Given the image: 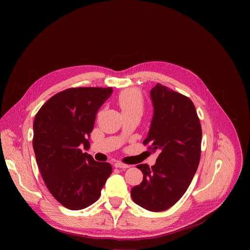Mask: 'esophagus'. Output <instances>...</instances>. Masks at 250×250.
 Returning <instances> with one entry per match:
<instances>
[{
	"label": "esophagus",
	"mask_w": 250,
	"mask_h": 250,
	"mask_svg": "<svg viewBox=\"0 0 250 250\" xmlns=\"http://www.w3.org/2000/svg\"><path fill=\"white\" fill-rule=\"evenodd\" d=\"M114 167L115 168H121V169H126L129 167V165H126V164H124V163H121V162H116L114 163Z\"/></svg>",
	"instance_id": "1"
}]
</instances>
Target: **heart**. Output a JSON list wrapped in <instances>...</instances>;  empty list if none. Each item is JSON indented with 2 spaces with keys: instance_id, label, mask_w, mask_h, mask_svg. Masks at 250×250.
Here are the masks:
<instances>
[{
  "instance_id": "heart-1",
  "label": "heart",
  "mask_w": 250,
  "mask_h": 250,
  "mask_svg": "<svg viewBox=\"0 0 250 250\" xmlns=\"http://www.w3.org/2000/svg\"><path fill=\"white\" fill-rule=\"evenodd\" d=\"M118 104L122 108V111L130 110H141L143 109V97L140 92L136 89H127L123 91L118 96Z\"/></svg>"
}]
</instances>
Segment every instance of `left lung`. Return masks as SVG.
I'll return each mask as SVG.
<instances>
[{
    "label": "left lung",
    "instance_id": "obj_1",
    "mask_svg": "<svg viewBox=\"0 0 250 250\" xmlns=\"http://www.w3.org/2000/svg\"><path fill=\"white\" fill-rule=\"evenodd\" d=\"M153 116L144 144L159 152L156 163L139 164L143 181L130 190L133 201L151 212H162L185 194L201 158L202 127L192 101L157 84L150 91Z\"/></svg>",
    "mask_w": 250,
    "mask_h": 250
}]
</instances>
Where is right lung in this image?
Segmentation results:
<instances>
[{"mask_svg":"<svg viewBox=\"0 0 250 250\" xmlns=\"http://www.w3.org/2000/svg\"><path fill=\"white\" fill-rule=\"evenodd\" d=\"M112 88H71L52 96L33 122V150L50 193L63 207L82 209L100 196L111 174L107 162L88 153L90 133L97 111L112 94Z\"/></svg>","mask_w":250,"mask_h":250,"instance_id":"1","label":"right lung"}]
</instances>
